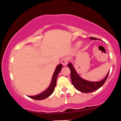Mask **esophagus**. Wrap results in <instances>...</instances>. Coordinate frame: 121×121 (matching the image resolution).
<instances>
[{
    "label": "esophagus",
    "instance_id": "esophagus-1",
    "mask_svg": "<svg viewBox=\"0 0 121 121\" xmlns=\"http://www.w3.org/2000/svg\"><path fill=\"white\" fill-rule=\"evenodd\" d=\"M62 64L63 65H66L68 64V59L67 58H64L62 60Z\"/></svg>",
    "mask_w": 121,
    "mask_h": 121
}]
</instances>
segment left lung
Returning <instances> with one entry per match:
<instances>
[{
	"instance_id": "8db88e82",
	"label": "left lung",
	"mask_w": 121,
	"mask_h": 121,
	"mask_svg": "<svg viewBox=\"0 0 121 121\" xmlns=\"http://www.w3.org/2000/svg\"><path fill=\"white\" fill-rule=\"evenodd\" d=\"M90 39H92V40L97 39L96 38L92 37H90ZM68 66L70 70V78L72 84L74 87L78 90H79V91L85 92V93L93 92L100 88L105 82L107 77H108L109 72H110L109 71L105 78L102 79V80L97 82H89V81L84 80L78 74L73 65L71 63H68Z\"/></svg>"
}]
</instances>
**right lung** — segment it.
I'll list each match as a JSON object with an SVG mask.
<instances>
[{
	"instance_id": "obj_1",
	"label": "right lung",
	"mask_w": 121,
	"mask_h": 121,
	"mask_svg": "<svg viewBox=\"0 0 121 121\" xmlns=\"http://www.w3.org/2000/svg\"><path fill=\"white\" fill-rule=\"evenodd\" d=\"M62 67L63 66L62 64H59V65L57 66L56 70L53 73V75L52 81H51L50 85H49V86L45 91H44L43 92L39 94V95L35 96H29V97L31 99L37 100H43V99H45L47 97H49L54 91V89H55V87L56 86V81H57V77L58 75V74L60 72V71L61 70V69H62Z\"/></svg>"
}]
</instances>
